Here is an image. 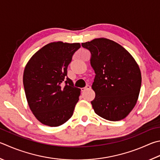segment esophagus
Returning <instances> with one entry per match:
<instances>
[{
  "instance_id": "esophagus-1",
  "label": "esophagus",
  "mask_w": 160,
  "mask_h": 160,
  "mask_svg": "<svg viewBox=\"0 0 160 160\" xmlns=\"http://www.w3.org/2000/svg\"><path fill=\"white\" fill-rule=\"evenodd\" d=\"M91 89V86H90V85H87V86L85 87V88H82V92H84L87 91V90H89V89Z\"/></svg>"
}]
</instances>
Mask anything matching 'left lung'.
<instances>
[{
    "label": "left lung",
    "instance_id": "8db88e82",
    "mask_svg": "<svg viewBox=\"0 0 160 160\" xmlns=\"http://www.w3.org/2000/svg\"><path fill=\"white\" fill-rule=\"evenodd\" d=\"M91 52L90 63L96 73L91 101L94 112L110 121L123 120L134 108L141 86L139 66L122 46L101 38L82 43Z\"/></svg>",
    "mask_w": 160,
    "mask_h": 160
}]
</instances>
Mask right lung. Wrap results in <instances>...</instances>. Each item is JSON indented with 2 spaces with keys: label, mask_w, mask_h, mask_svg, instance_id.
Returning <instances> with one entry per match:
<instances>
[{
  "label": "right lung",
  "mask_w": 160,
  "mask_h": 160,
  "mask_svg": "<svg viewBox=\"0 0 160 160\" xmlns=\"http://www.w3.org/2000/svg\"><path fill=\"white\" fill-rule=\"evenodd\" d=\"M80 48L78 42H50L36 52L25 66L23 83L27 102L45 125L60 126L73 114L81 90L67 77V68Z\"/></svg>",
  "instance_id": "right-lung-1"
}]
</instances>
